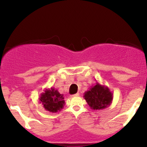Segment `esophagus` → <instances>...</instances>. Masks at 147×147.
Here are the masks:
<instances>
[{"instance_id":"obj_1","label":"esophagus","mask_w":147,"mask_h":147,"mask_svg":"<svg viewBox=\"0 0 147 147\" xmlns=\"http://www.w3.org/2000/svg\"><path fill=\"white\" fill-rule=\"evenodd\" d=\"M79 95V92H77V93L75 94V95H72V97H78Z\"/></svg>"}]
</instances>
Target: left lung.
Listing matches in <instances>:
<instances>
[{"label":"left lung","mask_w":147,"mask_h":147,"mask_svg":"<svg viewBox=\"0 0 147 147\" xmlns=\"http://www.w3.org/2000/svg\"><path fill=\"white\" fill-rule=\"evenodd\" d=\"M84 99L92 110H102L111 104L113 101L112 92L109 87L97 82L94 86L84 92Z\"/></svg>","instance_id":"1"}]
</instances>
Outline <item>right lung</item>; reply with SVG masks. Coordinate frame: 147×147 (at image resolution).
<instances>
[{
  "label": "right lung",
  "mask_w": 147,
  "mask_h": 147,
  "mask_svg": "<svg viewBox=\"0 0 147 147\" xmlns=\"http://www.w3.org/2000/svg\"><path fill=\"white\" fill-rule=\"evenodd\" d=\"M38 101L45 110L50 113L60 111L65 105L63 95L60 94L57 89L52 87L44 90V92L41 94Z\"/></svg>",
  "instance_id": "obj_1"
}]
</instances>
